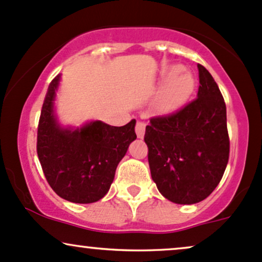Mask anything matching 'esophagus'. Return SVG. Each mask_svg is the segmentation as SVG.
<instances>
[{
	"label": "esophagus",
	"mask_w": 262,
	"mask_h": 262,
	"mask_svg": "<svg viewBox=\"0 0 262 262\" xmlns=\"http://www.w3.org/2000/svg\"><path fill=\"white\" fill-rule=\"evenodd\" d=\"M135 130H136V135H137L138 138H143L144 131H146V125H144L143 122L137 121L136 128H135Z\"/></svg>",
	"instance_id": "34e87169"
}]
</instances>
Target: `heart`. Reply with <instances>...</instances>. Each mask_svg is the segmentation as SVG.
<instances>
[{
    "label": "heart",
    "instance_id": "obj_1",
    "mask_svg": "<svg viewBox=\"0 0 262 262\" xmlns=\"http://www.w3.org/2000/svg\"><path fill=\"white\" fill-rule=\"evenodd\" d=\"M168 82L158 100V107L162 112H173L183 105L190 97L195 87L191 73L183 72L181 66H171L164 75Z\"/></svg>",
    "mask_w": 262,
    "mask_h": 262
}]
</instances>
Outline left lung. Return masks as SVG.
<instances>
[{"label":"left lung","instance_id":"8db88e82","mask_svg":"<svg viewBox=\"0 0 262 262\" xmlns=\"http://www.w3.org/2000/svg\"><path fill=\"white\" fill-rule=\"evenodd\" d=\"M198 69V98L179 112L150 119L144 134L152 179L179 205L208 198L229 158L226 103L211 73L202 64Z\"/></svg>","mask_w":262,"mask_h":262}]
</instances>
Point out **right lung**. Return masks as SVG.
<instances>
[{"label": "right lung", "mask_w": 262, "mask_h": 262, "mask_svg": "<svg viewBox=\"0 0 262 262\" xmlns=\"http://www.w3.org/2000/svg\"><path fill=\"white\" fill-rule=\"evenodd\" d=\"M61 75L49 84L40 114L36 150L49 185L60 198L75 204H92L106 195L118 164L136 140L131 120L110 126L95 120L79 127L62 126L55 112Z\"/></svg>", "instance_id": "1"}]
</instances>
